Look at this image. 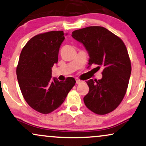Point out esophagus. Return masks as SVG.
Returning <instances> with one entry per match:
<instances>
[{"label":"esophagus","mask_w":146,"mask_h":146,"mask_svg":"<svg viewBox=\"0 0 146 146\" xmlns=\"http://www.w3.org/2000/svg\"><path fill=\"white\" fill-rule=\"evenodd\" d=\"M81 82H82V80H78V79H77V80H76V84H80Z\"/></svg>","instance_id":"esophagus-1"}]
</instances>
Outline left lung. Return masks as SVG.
I'll list each match as a JSON object with an SVG mask.
<instances>
[{
  "instance_id": "8db88e82",
  "label": "left lung",
  "mask_w": 146,
  "mask_h": 146,
  "mask_svg": "<svg viewBox=\"0 0 146 146\" xmlns=\"http://www.w3.org/2000/svg\"><path fill=\"white\" fill-rule=\"evenodd\" d=\"M72 37L82 43L89 54L88 65L103 68L101 80L86 81L89 92L85 105L98 115L114 111L125 95L131 72L127 50L118 36L103 27L90 26L74 31Z\"/></svg>"
}]
</instances>
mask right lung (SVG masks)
<instances>
[{
    "label": "right lung",
    "mask_w": 146,
    "mask_h": 146,
    "mask_svg": "<svg viewBox=\"0 0 146 146\" xmlns=\"http://www.w3.org/2000/svg\"><path fill=\"white\" fill-rule=\"evenodd\" d=\"M63 31L38 34L28 41L21 52L17 76L23 98L32 109L48 114L58 109L76 80L68 77L64 82L52 80V68L58 63Z\"/></svg>",
    "instance_id": "add662e5"
}]
</instances>
